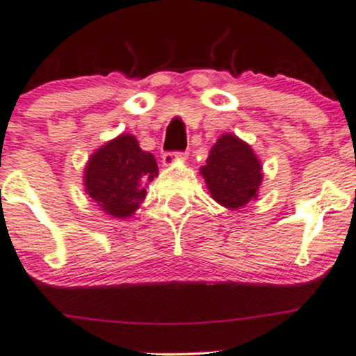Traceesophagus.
<instances>
[{
    "instance_id": "obj_1",
    "label": "esophagus",
    "mask_w": 356,
    "mask_h": 356,
    "mask_svg": "<svg viewBox=\"0 0 356 356\" xmlns=\"http://www.w3.org/2000/svg\"><path fill=\"white\" fill-rule=\"evenodd\" d=\"M186 155H188L186 152H167V153H163L161 160H163V165H172L175 160H177V158H182Z\"/></svg>"
}]
</instances>
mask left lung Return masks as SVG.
<instances>
[{"label":"left lung","mask_w":356,"mask_h":356,"mask_svg":"<svg viewBox=\"0 0 356 356\" xmlns=\"http://www.w3.org/2000/svg\"><path fill=\"white\" fill-rule=\"evenodd\" d=\"M211 198L225 208H241L257 198L261 184V165L250 145L232 134H224L210 149L201 167Z\"/></svg>","instance_id":"8db88e82"}]
</instances>
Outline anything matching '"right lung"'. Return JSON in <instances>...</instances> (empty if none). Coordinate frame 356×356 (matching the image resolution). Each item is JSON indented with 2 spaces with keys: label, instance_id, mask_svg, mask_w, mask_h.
Wrapping results in <instances>:
<instances>
[{
  "label": "right lung",
  "instance_id": "1",
  "mask_svg": "<svg viewBox=\"0 0 356 356\" xmlns=\"http://www.w3.org/2000/svg\"><path fill=\"white\" fill-rule=\"evenodd\" d=\"M158 175L155 156L139 148L134 136L122 134L91 158L84 172L88 195L111 217H131L146 198V184Z\"/></svg>",
  "mask_w": 356,
  "mask_h": 356
}]
</instances>
